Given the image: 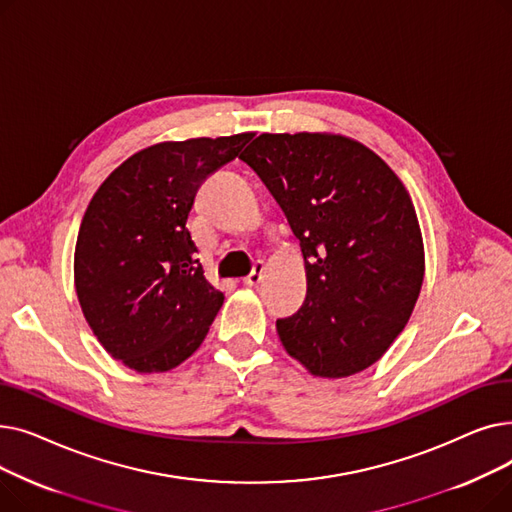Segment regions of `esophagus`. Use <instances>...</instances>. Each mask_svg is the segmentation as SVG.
I'll return each instance as SVG.
<instances>
[{"label":"esophagus","instance_id":"1","mask_svg":"<svg viewBox=\"0 0 512 512\" xmlns=\"http://www.w3.org/2000/svg\"><path fill=\"white\" fill-rule=\"evenodd\" d=\"M263 272H265L263 261H255L253 272L247 278H242V284H245V286H257L261 282V278H263Z\"/></svg>","mask_w":512,"mask_h":512}]
</instances>
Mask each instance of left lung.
<instances>
[{"label": "left lung", "instance_id": "8db88e82", "mask_svg": "<svg viewBox=\"0 0 512 512\" xmlns=\"http://www.w3.org/2000/svg\"><path fill=\"white\" fill-rule=\"evenodd\" d=\"M240 159L301 240L307 297L276 321L286 353L328 380L380 361L405 330L425 274L405 184L369 147L330 132H263Z\"/></svg>", "mask_w": 512, "mask_h": 512}]
</instances>
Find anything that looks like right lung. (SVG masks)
Here are the masks:
<instances>
[{
  "label": "right lung",
  "instance_id": "right-lung-1",
  "mask_svg": "<svg viewBox=\"0 0 512 512\" xmlns=\"http://www.w3.org/2000/svg\"><path fill=\"white\" fill-rule=\"evenodd\" d=\"M166 141L130 155L93 195L74 249L80 309L101 346L137 373H164L191 357L218 315L186 228L201 182L251 141Z\"/></svg>",
  "mask_w": 512,
  "mask_h": 512
}]
</instances>
